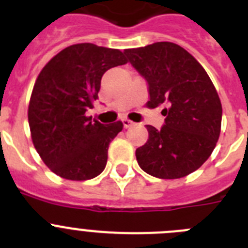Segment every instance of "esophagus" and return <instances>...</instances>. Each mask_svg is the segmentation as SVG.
<instances>
[{
    "label": "esophagus",
    "instance_id": "1",
    "mask_svg": "<svg viewBox=\"0 0 248 248\" xmlns=\"http://www.w3.org/2000/svg\"><path fill=\"white\" fill-rule=\"evenodd\" d=\"M122 122H123V126H124V128H125V129L131 128V126H133L135 124L134 122H131V120H129V119H123Z\"/></svg>",
    "mask_w": 248,
    "mask_h": 248
}]
</instances>
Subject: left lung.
<instances>
[{"label": "left lung", "instance_id": "left-lung-1", "mask_svg": "<svg viewBox=\"0 0 248 248\" xmlns=\"http://www.w3.org/2000/svg\"><path fill=\"white\" fill-rule=\"evenodd\" d=\"M124 54L148 83L149 108L166 105L161 129L146 125L149 139L135 151L138 164L159 179L191 174L209 159L220 137L222 107L210 77L187 50L171 42Z\"/></svg>", "mask_w": 248, "mask_h": 248}]
</instances>
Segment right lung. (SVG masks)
Listing matches in <instances>:
<instances>
[{
	"instance_id": "1",
	"label": "right lung",
	"mask_w": 248,
	"mask_h": 248,
	"mask_svg": "<svg viewBox=\"0 0 248 248\" xmlns=\"http://www.w3.org/2000/svg\"><path fill=\"white\" fill-rule=\"evenodd\" d=\"M126 62L119 49L79 43L61 50L39 73L28 123L37 153L58 176L89 180L104 170L123 123L92 122L85 111L98 99L103 74Z\"/></svg>"
}]
</instances>
